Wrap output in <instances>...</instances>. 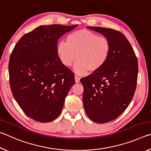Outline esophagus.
I'll return each instance as SVG.
<instances>
[{
	"label": "esophagus",
	"mask_w": 151,
	"mask_h": 151,
	"mask_svg": "<svg viewBox=\"0 0 151 151\" xmlns=\"http://www.w3.org/2000/svg\"><path fill=\"white\" fill-rule=\"evenodd\" d=\"M75 83H78L79 82H80V78H79L78 76H75Z\"/></svg>",
	"instance_id": "1"
}]
</instances>
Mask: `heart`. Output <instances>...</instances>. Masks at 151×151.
Wrapping results in <instances>:
<instances>
[{
  "label": "heart",
  "mask_w": 151,
  "mask_h": 151,
  "mask_svg": "<svg viewBox=\"0 0 151 151\" xmlns=\"http://www.w3.org/2000/svg\"><path fill=\"white\" fill-rule=\"evenodd\" d=\"M57 52L61 62L68 67L72 66L76 58L75 70L83 75L88 70L96 72L105 65L111 52V43L96 32L81 29L68 35L66 42L58 43Z\"/></svg>",
  "instance_id": "1"
}]
</instances>
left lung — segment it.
Returning a JSON list of instances; mask_svg holds the SVG:
<instances>
[{
  "label": "left lung",
  "mask_w": 151,
  "mask_h": 151,
  "mask_svg": "<svg viewBox=\"0 0 151 151\" xmlns=\"http://www.w3.org/2000/svg\"><path fill=\"white\" fill-rule=\"evenodd\" d=\"M111 43L109 57L103 67L81 79L83 105L88 118L98 123L116 119L129 105L137 87L138 60L126 37L118 30L87 27Z\"/></svg>",
  "instance_id": "obj_1"
}]
</instances>
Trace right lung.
I'll use <instances>...</instances> for the list:
<instances>
[{"instance_id":"add662e5","label":"right lung","mask_w":151,"mask_h":151,"mask_svg":"<svg viewBox=\"0 0 151 151\" xmlns=\"http://www.w3.org/2000/svg\"><path fill=\"white\" fill-rule=\"evenodd\" d=\"M76 27H39L22 36L12 50L9 64L12 95L35 121L48 122L57 119L75 84L74 73L61 62L57 48L61 36Z\"/></svg>"}]
</instances>
